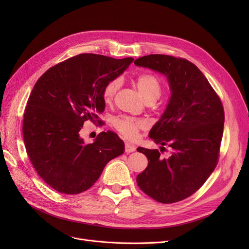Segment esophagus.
Listing matches in <instances>:
<instances>
[{"mask_svg":"<svg viewBox=\"0 0 249 249\" xmlns=\"http://www.w3.org/2000/svg\"><path fill=\"white\" fill-rule=\"evenodd\" d=\"M135 150H136V147H135L134 145H132L131 143H129V142H126V143H125V151H126L127 153L134 152Z\"/></svg>","mask_w":249,"mask_h":249,"instance_id":"1","label":"esophagus"}]
</instances>
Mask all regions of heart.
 Listing matches in <instances>:
<instances>
[{
	"label": "heart",
	"instance_id": "heart-1",
	"mask_svg": "<svg viewBox=\"0 0 249 249\" xmlns=\"http://www.w3.org/2000/svg\"><path fill=\"white\" fill-rule=\"evenodd\" d=\"M121 78L114 77L105 84L102 89V98L106 104H110L121 87ZM136 85L144 99L156 100L161 93V84L159 77L152 73H141L136 76ZM114 128L125 138L133 140L138 136L140 130L145 128L144 122L128 116H119L113 119Z\"/></svg>",
	"mask_w": 249,
	"mask_h": 249
}]
</instances>
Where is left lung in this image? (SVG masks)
<instances>
[{
    "label": "left lung",
    "instance_id": "1",
    "mask_svg": "<svg viewBox=\"0 0 249 249\" xmlns=\"http://www.w3.org/2000/svg\"><path fill=\"white\" fill-rule=\"evenodd\" d=\"M134 63L163 73L172 90L166 110L149 132L155 143L171 148V155L162 159L158 149L138 147L148 165L137 176V185L155 201L176 203L197 192L218 163L223 105L203 72L185 58L149 54Z\"/></svg>",
    "mask_w": 249,
    "mask_h": 249
}]
</instances>
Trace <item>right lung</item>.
Instances as JSON below:
<instances>
[{
  "mask_svg": "<svg viewBox=\"0 0 249 249\" xmlns=\"http://www.w3.org/2000/svg\"><path fill=\"white\" fill-rule=\"evenodd\" d=\"M132 57L82 53L46 71L29 96L23 118V139L35 171L53 190L75 195L89 190L111 160L124 153V142L112 131L93 143L80 137L88 120L101 123L102 89L119 76Z\"/></svg>",
  "mask_w": 249,
  "mask_h": 249,
  "instance_id": "1",
  "label": "right lung"
}]
</instances>
